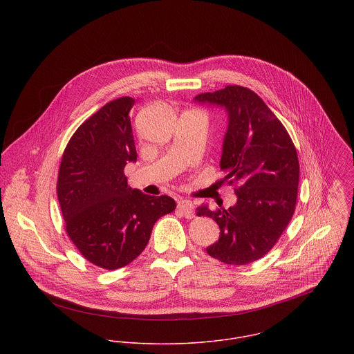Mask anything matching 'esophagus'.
Wrapping results in <instances>:
<instances>
[{
    "mask_svg": "<svg viewBox=\"0 0 354 354\" xmlns=\"http://www.w3.org/2000/svg\"><path fill=\"white\" fill-rule=\"evenodd\" d=\"M177 209L180 211V214L188 219L195 216V208H194V203L189 201H178L177 202Z\"/></svg>",
    "mask_w": 354,
    "mask_h": 354,
    "instance_id": "esophagus-1",
    "label": "esophagus"
}]
</instances>
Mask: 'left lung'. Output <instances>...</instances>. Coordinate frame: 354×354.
I'll return each mask as SVG.
<instances>
[{"instance_id": "8db88e82", "label": "left lung", "mask_w": 354, "mask_h": 354, "mask_svg": "<svg viewBox=\"0 0 354 354\" xmlns=\"http://www.w3.org/2000/svg\"><path fill=\"white\" fill-rule=\"evenodd\" d=\"M195 102L216 104L227 113L219 167L234 184L237 203L198 208L212 218L219 240L207 253L232 266H244L268 252L289 225L297 201L300 165L296 147L275 114L252 90L227 86L204 93Z\"/></svg>"}]
</instances>
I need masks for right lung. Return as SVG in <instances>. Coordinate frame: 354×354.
<instances>
[{"label":"right lung","mask_w":354,"mask_h":354,"mask_svg":"<svg viewBox=\"0 0 354 354\" xmlns=\"http://www.w3.org/2000/svg\"><path fill=\"white\" fill-rule=\"evenodd\" d=\"M131 97L106 103L86 120L62 153L57 196L65 230L90 263L117 270L145 251L155 222L174 211L166 196L128 187L124 167L136 162Z\"/></svg>","instance_id":"add662e5"}]
</instances>
